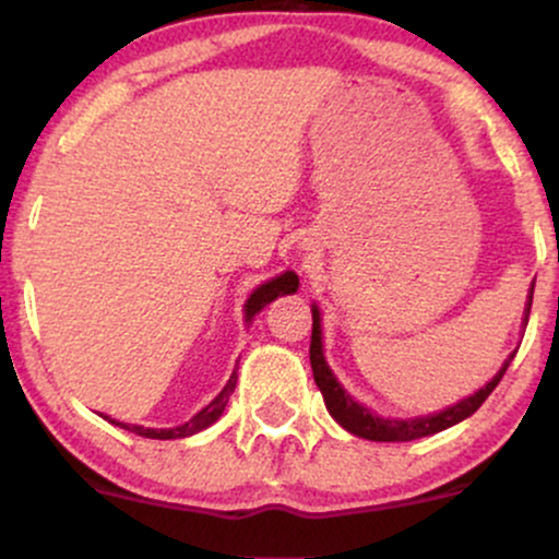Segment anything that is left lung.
Returning <instances> with one entry per match:
<instances>
[{"instance_id": "obj_1", "label": "left lung", "mask_w": 559, "mask_h": 559, "mask_svg": "<svg viewBox=\"0 0 559 559\" xmlns=\"http://www.w3.org/2000/svg\"><path fill=\"white\" fill-rule=\"evenodd\" d=\"M531 299H534V288H531V294H528V305H525L523 323H528ZM320 336H323V331H320V310L312 305V342H310L312 376H316V383H318L320 394H323L325 407H329V413L333 415V420H336L342 428H346L349 433L362 436V439H368V441H415V439H423V436H433V433L444 431V428H452L454 423L471 418L480 404L489 400L491 391L497 389L499 381H502L507 365H510L512 357H515V352H512V355L504 360L502 370H499V373L493 376L484 389H478L476 394L467 396V400L452 404V407L441 409V413H433V415L394 420V418H378L376 413H370L368 407H362L360 402H355L349 394H346L342 383L336 381V376L331 373L329 362H325L323 338Z\"/></svg>"}]
</instances>
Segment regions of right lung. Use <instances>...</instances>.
I'll return each instance as SVG.
<instances>
[{"label": "right lung", "mask_w": 559, "mask_h": 559, "mask_svg": "<svg viewBox=\"0 0 559 559\" xmlns=\"http://www.w3.org/2000/svg\"><path fill=\"white\" fill-rule=\"evenodd\" d=\"M297 286H299V278H297V273H292V271L275 275L273 281L258 286L252 294H249L247 305H243V320H247V323H252V318L258 316L262 307L271 305V301L278 299L281 294H294L297 292ZM234 389H236V370H234V376L228 378V383L223 386L221 394H217L215 400L207 404V407L199 409L194 418H191L189 423H183V426H176V428H144V426H128V423H118L110 418L107 420L115 423V426L126 428V431L144 436V439H186V436H194L199 431H204V428H210L217 418H221L223 409H226V404H228V396L234 394Z\"/></svg>", "instance_id": "add662e5"}]
</instances>
